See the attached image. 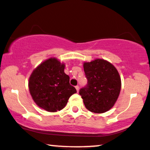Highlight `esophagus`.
<instances>
[{"mask_svg": "<svg viewBox=\"0 0 150 150\" xmlns=\"http://www.w3.org/2000/svg\"><path fill=\"white\" fill-rule=\"evenodd\" d=\"M75 89H76L77 91V92H78L79 89H80V87H79V86H75Z\"/></svg>", "mask_w": 150, "mask_h": 150, "instance_id": "1", "label": "esophagus"}]
</instances>
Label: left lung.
Masks as SVG:
<instances>
[{"label": "left lung", "instance_id": "1", "mask_svg": "<svg viewBox=\"0 0 150 150\" xmlns=\"http://www.w3.org/2000/svg\"><path fill=\"white\" fill-rule=\"evenodd\" d=\"M87 84L80 89L84 105L94 113H103L113 107L120 95L121 78L116 68L104 59L84 62Z\"/></svg>", "mask_w": 150, "mask_h": 150}]
</instances>
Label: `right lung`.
I'll return each mask as SVG.
<instances>
[{"label": "right lung", "instance_id": "1", "mask_svg": "<svg viewBox=\"0 0 150 150\" xmlns=\"http://www.w3.org/2000/svg\"><path fill=\"white\" fill-rule=\"evenodd\" d=\"M65 64L56 58L43 61L29 77L28 88L33 100L48 112L61 110L77 91L70 84V77L64 73Z\"/></svg>", "mask_w": 150, "mask_h": 150}]
</instances>
